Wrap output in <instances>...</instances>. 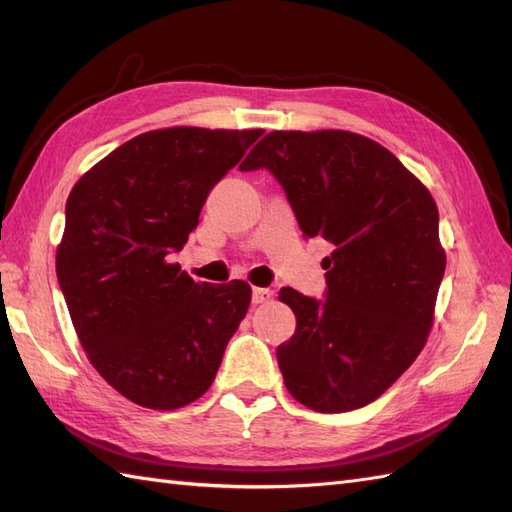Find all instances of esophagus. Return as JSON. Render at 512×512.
I'll list each match as a JSON object with an SVG mask.
<instances>
[{"instance_id": "esophagus-1", "label": "esophagus", "mask_w": 512, "mask_h": 512, "mask_svg": "<svg viewBox=\"0 0 512 512\" xmlns=\"http://www.w3.org/2000/svg\"><path fill=\"white\" fill-rule=\"evenodd\" d=\"M268 299H273V290L253 288V303H255V306H259V303H266Z\"/></svg>"}]
</instances>
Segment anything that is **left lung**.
Here are the masks:
<instances>
[{
    "instance_id": "obj_1",
    "label": "left lung",
    "mask_w": 512,
    "mask_h": 512,
    "mask_svg": "<svg viewBox=\"0 0 512 512\" xmlns=\"http://www.w3.org/2000/svg\"><path fill=\"white\" fill-rule=\"evenodd\" d=\"M268 169L306 237L334 244L325 299L281 288L297 330L277 347L292 398L321 413L376 400L427 341L447 259L438 206L374 140L339 129L270 132L239 171Z\"/></svg>"
}]
</instances>
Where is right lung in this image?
I'll list each match as a JSON object with an SVG mask.
<instances>
[{"instance_id": "1", "label": "right lung", "mask_w": 512, "mask_h": 512, "mask_svg": "<svg viewBox=\"0 0 512 512\" xmlns=\"http://www.w3.org/2000/svg\"><path fill=\"white\" fill-rule=\"evenodd\" d=\"M262 134L156 129L114 149L70 191L57 248L63 299L96 372L140 407L198 400L246 317V281L195 284L169 255Z\"/></svg>"}]
</instances>
